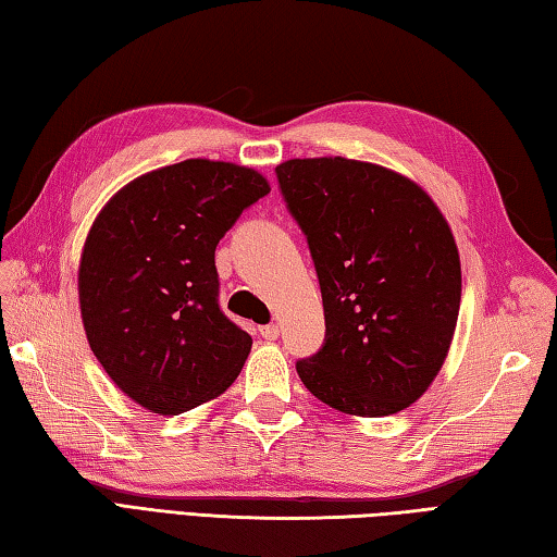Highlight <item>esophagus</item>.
I'll return each mask as SVG.
<instances>
[{
    "instance_id": "1",
    "label": "esophagus",
    "mask_w": 557,
    "mask_h": 557,
    "mask_svg": "<svg viewBox=\"0 0 557 557\" xmlns=\"http://www.w3.org/2000/svg\"><path fill=\"white\" fill-rule=\"evenodd\" d=\"M260 335H263L265 341H277L280 329H277L275 323H270V325H263V329H260Z\"/></svg>"
}]
</instances>
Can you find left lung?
I'll return each instance as SVG.
<instances>
[{
  "mask_svg": "<svg viewBox=\"0 0 557 557\" xmlns=\"http://www.w3.org/2000/svg\"><path fill=\"white\" fill-rule=\"evenodd\" d=\"M275 171L325 311V343L297 362L299 379L345 416L406 410L437 379L459 321L449 222L416 181L372 161L289 159Z\"/></svg>",
  "mask_w": 557,
  "mask_h": 557,
  "instance_id": "1",
  "label": "left lung"
}]
</instances>
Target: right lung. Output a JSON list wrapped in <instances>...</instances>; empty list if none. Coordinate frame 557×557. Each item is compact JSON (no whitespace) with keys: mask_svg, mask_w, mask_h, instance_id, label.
Returning a JSON list of instances; mask_svg holds the SVG:
<instances>
[{"mask_svg":"<svg viewBox=\"0 0 557 557\" xmlns=\"http://www.w3.org/2000/svg\"><path fill=\"white\" fill-rule=\"evenodd\" d=\"M268 193L256 169L185 159L125 183L96 214L76 270L82 323L137 406L178 416L242 372L253 341L216 304L214 248Z\"/></svg>","mask_w":557,"mask_h":557,"instance_id":"1","label":"right lung"}]
</instances>
